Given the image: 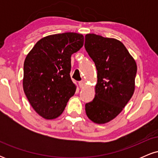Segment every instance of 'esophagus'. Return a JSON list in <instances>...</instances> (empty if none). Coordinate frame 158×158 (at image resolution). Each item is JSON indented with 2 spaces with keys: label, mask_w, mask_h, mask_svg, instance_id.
<instances>
[{
  "label": "esophagus",
  "mask_w": 158,
  "mask_h": 158,
  "mask_svg": "<svg viewBox=\"0 0 158 158\" xmlns=\"http://www.w3.org/2000/svg\"><path fill=\"white\" fill-rule=\"evenodd\" d=\"M79 87H80V88H84L85 85V82L84 81H80L79 82Z\"/></svg>",
  "instance_id": "34e87169"
}]
</instances>
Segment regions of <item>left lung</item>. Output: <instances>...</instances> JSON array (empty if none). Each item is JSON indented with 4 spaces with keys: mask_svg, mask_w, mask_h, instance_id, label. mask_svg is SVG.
Masks as SVG:
<instances>
[{
    "mask_svg": "<svg viewBox=\"0 0 158 158\" xmlns=\"http://www.w3.org/2000/svg\"><path fill=\"white\" fill-rule=\"evenodd\" d=\"M85 48L97 70L95 97L85 104V111L90 120L103 124L115 118L131 99L137 64L117 39L87 34Z\"/></svg>",
    "mask_w": 158,
    "mask_h": 158,
    "instance_id": "1",
    "label": "left lung"
}]
</instances>
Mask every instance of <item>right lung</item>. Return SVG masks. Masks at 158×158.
<instances>
[{
    "instance_id": "right-lung-1",
    "label": "right lung",
    "mask_w": 158,
    "mask_h": 158,
    "mask_svg": "<svg viewBox=\"0 0 158 158\" xmlns=\"http://www.w3.org/2000/svg\"><path fill=\"white\" fill-rule=\"evenodd\" d=\"M84 36L64 32L39 40L23 64V87L33 109L47 119L64 111L76 86L70 79L71 55L80 50Z\"/></svg>"
}]
</instances>
